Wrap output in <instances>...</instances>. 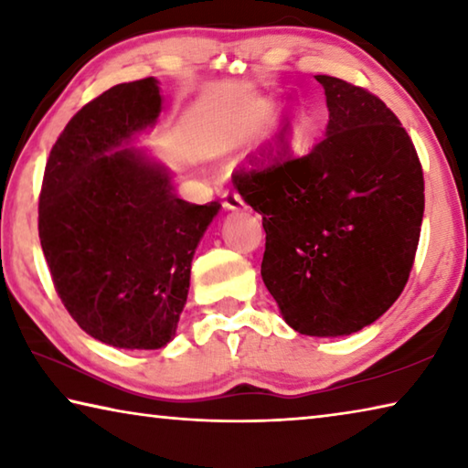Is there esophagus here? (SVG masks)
<instances>
[{"label": "esophagus", "instance_id": "esophagus-1", "mask_svg": "<svg viewBox=\"0 0 468 468\" xmlns=\"http://www.w3.org/2000/svg\"><path fill=\"white\" fill-rule=\"evenodd\" d=\"M223 206H225L227 210H241V208H243L241 196L235 194V192H227V194L223 196Z\"/></svg>", "mask_w": 468, "mask_h": 468}]
</instances>
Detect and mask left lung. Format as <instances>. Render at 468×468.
<instances>
[{"mask_svg":"<svg viewBox=\"0 0 468 468\" xmlns=\"http://www.w3.org/2000/svg\"><path fill=\"white\" fill-rule=\"evenodd\" d=\"M328 125L310 153L284 138L231 179L262 215V281L284 322L307 336H346L388 312L409 281L425 208L409 133L376 94L315 76Z\"/></svg>","mask_w":468,"mask_h":468,"instance_id":"1","label":"left lung"}]
</instances>
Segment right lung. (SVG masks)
Segmentation results:
<instances>
[{"label":"right lung","mask_w":468,"mask_h":468,"mask_svg":"<svg viewBox=\"0 0 468 468\" xmlns=\"http://www.w3.org/2000/svg\"><path fill=\"white\" fill-rule=\"evenodd\" d=\"M163 109L154 78L117 84L84 105L51 148L38 237L55 291L86 335L117 348L176 336L197 243L220 204H189L138 136Z\"/></svg>","instance_id":"obj_1"}]
</instances>
